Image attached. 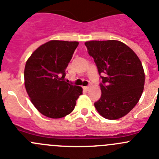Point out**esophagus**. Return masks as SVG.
Here are the masks:
<instances>
[{"label":"esophagus","mask_w":159,"mask_h":159,"mask_svg":"<svg viewBox=\"0 0 159 159\" xmlns=\"http://www.w3.org/2000/svg\"><path fill=\"white\" fill-rule=\"evenodd\" d=\"M83 88H84V90H86V91H88V90H89L90 86H85V87H83Z\"/></svg>","instance_id":"1"}]
</instances>
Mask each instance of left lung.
Wrapping results in <instances>:
<instances>
[{
  "label": "left lung",
  "mask_w": 159,
  "mask_h": 159,
  "mask_svg": "<svg viewBox=\"0 0 159 159\" xmlns=\"http://www.w3.org/2000/svg\"><path fill=\"white\" fill-rule=\"evenodd\" d=\"M94 59L100 75L101 97L94 103L96 111L109 120L121 118L139 102L145 75L136 53L119 41H90L84 43Z\"/></svg>",
  "instance_id": "obj_1"
}]
</instances>
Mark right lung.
Here are the masks:
<instances>
[{
  "mask_svg": "<svg viewBox=\"0 0 159 159\" xmlns=\"http://www.w3.org/2000/svg\"><path fill=\"white\" fill-rule=\"evenodd\" d=\"M78 41L52 40L41 44L26 63L24 84L36 109L50 118H60L74 111L82 88L65 81L66 68Z\"/></svg>",
  "mask_w": 159,
  "mask_h": 159,
  "instance_id": "1",
  "label": "right lung"
}]
</instances>
